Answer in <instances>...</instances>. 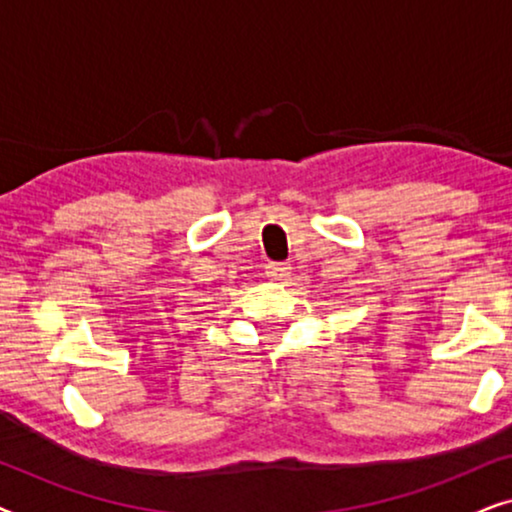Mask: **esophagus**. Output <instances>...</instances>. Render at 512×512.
Masks as SVG:
<instances>
[{
    "instance_id": "obj_1",
    "label": "esophagus",
    "mask_w": 512,
    "mask_h": 512,
    "mask_svg": "<svg viewBox=\"0 0 512 512\" xmlns=\"http://www.w3.org/2000/svg\"><path fill=\"white\" fill-rule=\"evenodd\" d=\"M291 263H268L265 265V277L272 279V282H289L291 279Z\"/></svg>"
}]
</instances>
